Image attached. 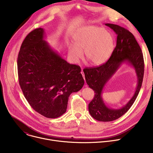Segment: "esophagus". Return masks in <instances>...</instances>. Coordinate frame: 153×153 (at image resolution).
<instances>
[{"mask_svg": "<svg viewBox=\"0 0 153 153\" xmlns=\"http://www.w3.org/2000/svg\"><path fill=\"white\" fill-rule=\"evenodd\" d=\"M81 74H82V76H83V79H84V80H85V82H86V80H85V74H84V73H83V71L82 70V71H81Z\"/></svg>", "mask_w": 153, "mask_h": 153, "instance_id": "obj_1", "label": "esophagus"}]
</instances>
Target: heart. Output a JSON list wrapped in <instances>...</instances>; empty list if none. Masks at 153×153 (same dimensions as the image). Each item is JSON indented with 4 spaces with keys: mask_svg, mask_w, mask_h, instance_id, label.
Masks as SVG:
<instances>
[{
    "mask_svg": "<svg viewBox=\"0 0 153 153\" xmlns=\"http://www.w3.org/2000/svg\"><path fill=\"white\" fill-rule=\"evenodd\" d=\"M74 43L68 44L71 57L78 61L83 57L94 65H100L110 58L114 48L113 35L103 28L90 25L79 29L73 37Z\"/></svg>",
    "mask_w": 153,
    "mask_h": 153,
    "instance_id": "b5f03b06",
    "label": "heart"
}]
</instances>
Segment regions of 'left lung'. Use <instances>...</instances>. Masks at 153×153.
Instances as JSON below:
<instances>
[{"label":"left lung","instance_id":"obj_1","mask_svg":"<svg viewBox=\"0 0 153 153\" xmlns=\"http://www.w3.org/2000/svg\"><path fill=\"white\" fill-rule=\"evenodd\" d=\"M117 35L116 47L109 60L99 67L83 70L86 83L94 91V97L88 105L91 116L101 122H110L119 119L125 114L136 100L144 74V60L141 48L134 35L128 30L117 25L105 24ZM126 62L135 70L138 85L135 94L129 102L120 108L108 107L104 103L101 93L106 83L123 63Z\"/></svg>","mask_w":153,"mask_h":153}]
</instances>
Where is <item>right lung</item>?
<instances>
[{
  "label": "right lung",
  "mask_w": 153,
  "mask_h": 153,
  "mask_svg": "<svg viewBox=\"0 0 153 153\" xmlns=\"http://www.w3.org/2000/svg\"><path fill=\"white\" fill-rule=\"evenodd\" d=\"M42 28L30 32L17 57L19 82L34 110L47 118H57L67 111L68 98L84 85L80 67L68 63L44 39Z\"/></svg>",
  "instance_id": "right-lung-1"
}]
</instances>
